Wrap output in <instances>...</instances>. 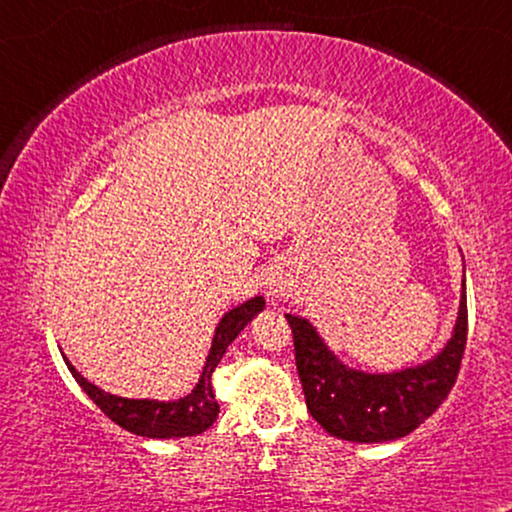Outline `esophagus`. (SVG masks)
<instances>
[{"mask_svg":"<svg viewBox=\"0 0 512 512\" xmlns=\"http://www.w3.org/2000/svg\"><path fill=\"white\" fill-rule=\"evenodd\" d=\"M270 289H272V296H275V293H277L279 289H282V286H279V284H272V286H270Z\"/></svg>","mask_w":512,"mask_h":512,"instance_id":"1","label":"esophagus"}]
</instances>
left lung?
Returning a JSON list of instances; mask_svg holds the SVG:
<instances>
[{
  "instance_id": "left-lung-1",
  "label": "left lung",
  "mask_w": 512,
  "mask_h": 512,
  "mask_svg": "<svg viewBox=\"0 0 512 512\" xmlns=\"http://www.w3.org/2000/svg\"><path fill=\"white\" fill-rule=\"evenodd\" d=\"M310 415L335 438L384 443L408 436L440 408L457 382L468 335L466 291L454 335L436 359L401 373L370 375L335 359L307 319L286 314Z\"/></svg>"
}]
</instances>
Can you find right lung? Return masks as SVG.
<instances>
[{"mask_svg":"<svg viewBox=\"0 0 512 512\" xmlns=\"http://www.w3.org/2000/svg\"><path fill=\"white\" fill-rule=\"evenodd\" d=\"M265 307V300L261 296L247 300L235 310H230L226 317L221 319V324L216 326V335L212 340V349H209L205 370L202 377L191 394L179 398L172 403H160V401H135V398H121L111 396L107 391L97 389L95 384H90L81 373H76L72 363H67V368L72 370L74 380L79 382V387L86 391L97 408L107 415L111 422L123 426L125 431L137 433L144 438H186V436H198V433L207 431L214 424L216 415H219V403L214 398L212 389V373L219 366V361L226 354L230 342L237 338V333L249 324L251 317L256 312H261Z\"/></svg>","mask_w":512,"mask_h":512,"instance_id":"obj_1","label":"right lung"}]
</instances>
